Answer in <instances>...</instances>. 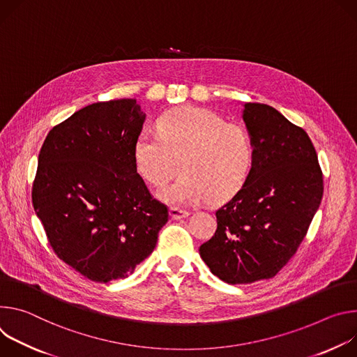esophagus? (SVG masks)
Wrapping results in <instances>:
<instances>
[{
    "label": "esophagus",
    "mask_w": 357,
    "mask_h": 357,
    "mask_svg": "<svg viewBox=\"0 0 357 357\" xmlns=\"http://www.w3.org/2000/svg\"><path fill=\"white\" fill-rule=\"evenodd\" d=\"M190 213L185 211V210H181V208H177V207H172L170 208V217L173 220H180V218H185L188 217Z\"/></svg>",
    "instance_id": "esophagus-1"
}]
</instances>
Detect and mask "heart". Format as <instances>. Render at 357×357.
Instances as JSON below:
<instances>
[{
	"label": "heart",
	"mask_w": 357,
	"mask_h": 357,
	"mask_svg": "<svg viewBox=\"0 0 357 357\" xmlns=\"http://www.w3.org/2000/svg\"><path fill=\"white\" fill-rule=\"evenodd\" d=\"M157 133L140 130L133 157L140 176L155 188L169 185L183 169V178L158 194L172 206H194L211 199L225 202L247 183L254 165V143L245 128L225 123L208 109L178 107L157 122Z\"/></svg>",
	"instance_id": "heart-1"
}]
</instances>
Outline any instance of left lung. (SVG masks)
<instances>
[{
    "label": "left lung",
    "instance_id": "left-lung-1",
    "mask_svg": "<svg viewBox=\"0 0 357 357\" xmlns=\"http://www.w3.org/2000/svg\"><path fill=\"white\" fill-rule=\"evenodd\" d=\"M254 165L244 187L217 210V229L200 247L227 284L269 280L296 254L324 195L318 154L307 133L264 103H245Z\"/></svg>",
    "mask_w": 357,
    "mask_h": 357
}]
</instances>
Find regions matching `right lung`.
Segmentation results:
<instances>
[{"label": "right lung", "mask_w": 357, "mask_h": 357, "mask_svg": "<svg viewBox=\"0 0 357 357\" xmlns=\"http://www.w3.org/2000/svg\"><path fill=\"white\" fill-rule=\"evenodd\" d=\"M143 122L135 99L92 103L54 126L39 151L33 210L58 258L93 282L133 273L169 221L135 163Z\"/></svg>", "instance_id": "add662e5"}]
</instances>
